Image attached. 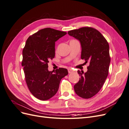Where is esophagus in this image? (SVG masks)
<instances>
[{
  "label": "esophagus",
  "mask_w": 129,
  "mask_h": 129,
  "mask_svg": "<svg viewBox=\"0 0 129 129\" xmlns=\"http://www.w3.org/2000/svg\"><path fill=\"white\" fill-rule=\"evenodd\" d=\"M68 72L69 73H72L73 72V70H72L71 68H69V69H68Z\"/></svg>",
  "instance_id": "esophagus-1"
}]
</instances>
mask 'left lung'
Instances as JSON below:
<instances>
[{
	"label": "left lung",
	"instance_id": "8db88e82",
	"mask_svg": "<svg viewBox=\"0 0 129 129\" xmlns=\"http://www.w3.org/2000/svg\"><path fill=\"white\" fill-rule=\"evenodd\" d=\"M68 33L80 41L81 58L89 63L86 73L77 71L81 77L74 85V90L82 98H91L102 88L108 75L110 63L109 44L103 35L92 27H81Z\"/></svg>",
	"mask_w": 129,
	"mask_h": 129
}]
</instances>
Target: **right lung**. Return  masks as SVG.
I'll return each mask as SVG.
<instances>
[{"mask_svg": "<svg viewBox=\"0 0 129 129\" xmlns=\"http://www.w3.org/2000/svg\"><path fill=\"white\" fill-rule=\"evenodd\" d=\"M67 32L51 28L40 29L27 39L22 50V66L25 81L32 95L46 101L55 95L61 80L67 75V69L49 72L48 63L55 57V42Z\"/></svg>", "mask_w": 129, "mask_h": 129, "instance_id": "1", "label": "right lung"}]
</instances>
